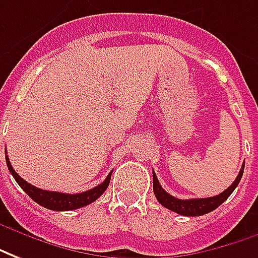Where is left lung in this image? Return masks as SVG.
<instances>
[{
	"instance_id": "8db88e82",
	"label": "left lung",
	"mask_w": 258,
	"mask_h": 258,
	"mask_svg": "<svg viewBox=\"0 0 258 258\" xmlns=\"http://www.w3.org/2000/svg\"><path fill=\"white\" fill-rule=\"evenodd\" d=\"M243 169H244V164L239 171V175L235 179V182L218 196L214 197H206V199H190V200H180L176 197L171 196L169 193L162 189V186L158 182V179L155 176V172L153 171V189H154V195L157 200L161 203L162 206L168 210H171L173 213H178L180 215H186V217H199V215H204V214L211 213L213 210L220 207L222 203L225 202L228 197L231 196L232 191L236 189V186L240 182L243 175Z\"/></svg>"
}]
</instances>
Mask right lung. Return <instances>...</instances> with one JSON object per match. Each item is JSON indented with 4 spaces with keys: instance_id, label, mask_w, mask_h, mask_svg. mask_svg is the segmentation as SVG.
<instances>
[{
    "instance_id": "right-lung-1",
    "label": "right lung",
    "mask_w": 258,
    "mask_h": 258,
    "mask_svg": "<svg viewBox=\"0 0 258 258\" xmlns=\"http://www.w3.org/2000/svg\"><path fill=\"white\" fill-rule=\"evenodd\" d=\"M7 160V165L11 175L15 178L18 184L21 186L23 190L26 191L30 199H33L34 202L38 203L40 206L48 208V210H54V211H71V210H76V208L85 207L90 203L96 202L98 197L103 195L104 191L107 190L108 187L109 180H111V173L112 171L107 175V178L104 179L103 183H100L96 187H93L90 190L82 191V193H76V195H68V193H61V191H48L38 189L33 184L27 183L25 179H22L18 173L15 172V169L11 165L8 155L5 157Z\"/></svg>"
}]
</instances>
